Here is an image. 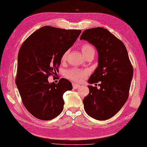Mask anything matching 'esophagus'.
Returning a JSON list of instances; mask_svg holds the SVG:
<instances>
[{
    "mask_svg": "<svg viewBox=\"0 0 147 147\" xmlns=\"http://www.w3.org/2000/svg\"><path fill=\"white\" fill-rule=\"evenodd\" d=\"M73 87L74 89H78L80 87V84H76V83H73Z\"/></svg>",
    "mask_w": 147,
    "mask_h": 147,
    "instance_id": "1",
    "label": "esophagus"
}]
</instances>
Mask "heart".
<instances>
[{"label": "heart", "mask_w": 147, "mask_h": 147, "mask_svg": "<svg viewBox=\"0 0 147 147\" xmlns=\"http://www.w3.org/2000/svg\"><path fill=\"white\" fill-rule=\"evenodd\" d=\"M81 51L85 57L91 55H94L95 54V50L92 45L89 44H84L81 47ZM69 53V51H66L61 56V60L62 61H65L67 58V55ZM88 74V71L87 70H82V69H79L77 68H73L67 70L65 75L66 76L70 79V80H73V81L79 82L83 80L86 75Z\"/></svg>", "instance_id": "heart-1"}]
</instances>
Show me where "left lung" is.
Returning a JSON list of instances; mask_svg holds the SVG:
<instances>
[{
    "label": "left lung",
    "mask_w": 147,
    "mask_h": 147,
    "mask_svg": "<svg viewBox=\"0 0 147 147\" xmlns=\"http://www.w3.org/2000/svg\"><path fill=\"white\" fill-rule=\"evenodd\" d=\"M80 40L93 45L98 52V66L90 76L89 84H99L100 89L88 86L89 94L83 100L86 112L98 120L111 118L128 99L133 67L122 41L102 27L87 29Z\"/></svg>",
    "instance_id": "1"
}]
</instances>
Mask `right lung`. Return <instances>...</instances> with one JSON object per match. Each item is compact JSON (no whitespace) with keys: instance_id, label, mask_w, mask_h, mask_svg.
I'll use <instances>...</instances> for the list:
<instances>
[{"instance_id":"add662e5","label":"right lung","mask_w":147,"mask_h":147,"mask_svg":"<svg viewBox=\"0 0 147 147\" xmlns=\"http://www.w3.org/2000/svg\"><path fill=\"white\" fill-rule=\"evenodd\" d=\"M81 33L45 26L30 35L20 48L16 84L25 108L36 118L51 120L62 112L63 96L72 90V84L65 78L50 83L48 77L56 73L63 54Z\"/></svg>"}]
</instances>
